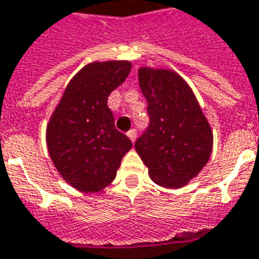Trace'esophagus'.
<instances>
[{
    "label": "esophagus",
    "mask_w": 259,
    "mask_h": 259,
    "mask_svg": "<svg viewBox=\"0 0 259 259\" xmlns=\"http://www.w3.org/2000/svg\"><path fill=\"white\" fill-rule=\"evenodd\" d=\"M127 136H129V139L132 140V142H135V140H136V136H137V130L130 129L129 132H127Z\"/></svg>",
    "instance_id": "obj_1"
}]
</instances>
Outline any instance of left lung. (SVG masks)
<instances>
[{
	"label": "left lung",
	"mask_w": 259,
	"mask_h": 259,
	"mask_svg": "<svg viewBox=\"0 0 259 259\" xmlns=\"http://www.w3.org/2000/svg\"><path fill=\"white\" fill-rule=\"evenodd\" d=\"M139 85L147 100L149 126L135 143L136 152L156 184L180 189L210 159V124L189 85L171 70L142 68Z\"/></svg>",
	"instance_id": "obj_1"
}]
</instances>
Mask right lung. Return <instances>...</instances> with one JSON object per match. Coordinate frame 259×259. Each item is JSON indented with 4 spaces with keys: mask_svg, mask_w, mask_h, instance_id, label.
Masks as SVG:
<instances>
[{
    "mask_svg": "<svg viewBox=\"0 0 259 259\" xmlns=\"http://www.w3.org/2000/svg\"><path fill=\"white\" fill-rule=\"evenodd\" d=\"M132 65L126 61L93 62L79 70L65 89L47 127V143L56 170L83 193L105 189L115 180L132 140L115 126L107 107L112 91L122 85Z\"/></svg>",
    "mask_w": 259,
    "mask_h": 259,
    "instance_id": "obj_1",
    "label": "right lung"
}]
</instances>
